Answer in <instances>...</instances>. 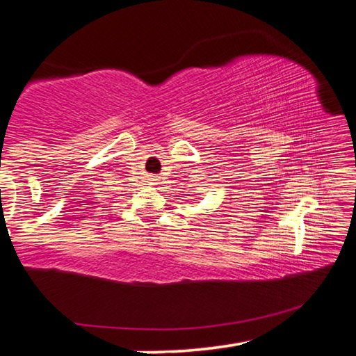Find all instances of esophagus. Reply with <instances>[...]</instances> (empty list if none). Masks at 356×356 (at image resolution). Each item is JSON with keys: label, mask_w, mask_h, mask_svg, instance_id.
Instances as JSON below:
<instances>
[{"label": "esophagus", "mask_w": 356, "mask_h": 356, "mask_svg": "<svg viewBox=\"0 0 356 356\" xmlns=\"http://www.w3.org/2000/svg\"><path fill=\"white\" fill-rule=\"evenodd\" d=\"M156 180H159V179H156V177H152V184H154V185L159 184V182H156Z\"/></svg>", "instance_id": "esophagus-1"}]
</instances>
